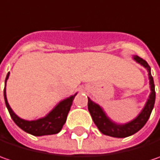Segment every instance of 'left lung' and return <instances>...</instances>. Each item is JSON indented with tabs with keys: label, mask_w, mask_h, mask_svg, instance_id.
I'll return each mask as SVG.
<instances>
[{
	"label": "left lung",
	"mask_w": 160,
	"mask_h": 160,
	"mask_svg": "<svg viewBox=\"0 0 160 160\" xmlns=\"http://www.w3.org/2000/svg\"><path fill=\"white\" fill-rule=\"evenodd\" d=\"M133 59L136 62H138L139 64L143 66L148 70L150 85H151V94L149 96V99L146 102L144 108L141 111V113L139 114L134 119L126 124H122V125L116 124L115 122L108 118L107 115L103 111L102 108L100 105L96 104L95 102L91 101V99L88 98V110L92 118L94 124L103 134L108 135V136L117 137V138H125V137L134 134L135 132H138L139 130H141L144 126L154 108L156 92H155V85H154L153 77L151 73V67L144 59H142L138 56H133Z\"/></svg>",
	"instance_id": "obj_1"
}]
</instances>
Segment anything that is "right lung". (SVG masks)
Returning <instances> with one entry per match:
<instances>
[{
  "label": "right lung",
  "mask_w": 160,
  "mask_h": 160,
  "mask_svg": "<svg viewBox=\"0 0 160 160\" xmlns=\"http://www.w3.org/2000/svg\"><path fill=\"white\" fill-rule=\"evenodd\" d=\"M9 76V72L8 73L6 80H5V87H4V100L6 107L9 110V115L11 118L15 122V124L18 127H20L23 131L28 132L34 136H42V135H50V134H55L60 132L62 127L64 126L67 120L68 114L70 110L71 105L75 96L72 95L67 99L58 103L56 107L53 108L52 110L49 114H47L44 118H42L36 120H25L18 117L11 108L9 107L7 97H6V82L8 80Z\"/></svg>",
  "instance_id": "add662e5"
}]
</instances>
